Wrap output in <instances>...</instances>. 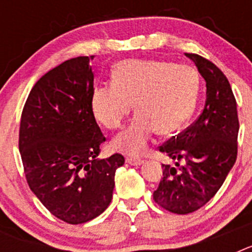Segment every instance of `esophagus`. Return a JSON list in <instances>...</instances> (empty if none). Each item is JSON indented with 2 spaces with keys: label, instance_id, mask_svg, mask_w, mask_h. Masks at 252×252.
Instances as JSON below:
<instances>
[{
  "label": "esophagus",
  "instance_id": "34e87169",
  "mask_svg": "<svg viewBox=\"0 0 252 252\" xmlns=\"http://www.w3.org/2000/svg\"><path fill=\"white\" fill-rule=\"evenodd\" d=\"M126 162H128L130 165H135V166H139L141 164H144V160L140 159V158H126Z\"/></svg>",
  "mask_w": 252,
  "mask_h": 252
}]
</instances>
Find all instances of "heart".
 I'll return each instance as SVG.
<instances>
[{
	"instance_id": "heart-1",
	"label": "heart",
	"mask_w": 252,
	"mask_h": 252,
	"mask_svg": "<svg viewBox=\"0 0 252 252\" xmlns=\"http://www.w3.org/2000/svg\"><path fill=\"white\" fill-rule=\"evenodd\" d=\"M199 92L195 69L164 60H124L116 65L112 83L94 87L91 107L104 127H121L133 108L137 116L113 139L115 150L141 155L154 133L171 135L192 117Z\"/></svg>"
}]
</instances>
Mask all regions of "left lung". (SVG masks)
Listing matches in <instances>:
<instances>
[{
	"label": "left lung",
	"instance_id": "8db88e82",
	"mask_svg": "<svg viewBox=\"0 0 252 252\" xmlns=\"http://www.w3.org/2000/svg\"><path fill=\"white\" fill-rule=\"evenodd\" d=\"M206 81L203 111L189 127L159 148L179 169L162 164V178L154 201L177 215H188L213 198L237 158L239 116L228 79L212 62L186 53Z\"/></svg>",
	"mask_w": 252,
	"mask_h": 252
}]
</instances>
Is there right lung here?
Segmentation results:
<instances>
[{"label":"right lung","instance_id":"right-lung-1","mask_svg":"<svg viewBox=\"0 0 252 252\" xmlns=\"http://www.w3.org/2000/svg\"><path fill=\"white\" fill-rule=\"evenodd\" d=\"M92 57L69 59L40 78L20 122L19 149L30 189L70 224L101 215L112 199L121 154L97 159L106 137L91 107Z\"/></svg>","mask_w":252,"mask_h":252}]
</instances>
